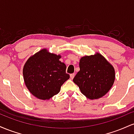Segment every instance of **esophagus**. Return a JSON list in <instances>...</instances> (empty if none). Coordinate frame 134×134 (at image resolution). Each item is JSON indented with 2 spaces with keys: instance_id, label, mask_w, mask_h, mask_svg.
Listing matches in <instances>:
<instances>
[{
  "instance_id": "esophagus-1",
  "label": "esophagus",
  "mask_w": 134,
  "mask_h": 134,
  "mask_svg": "<svg viewBox=\"0 0 134 134\" xmlns=\"http://www.w3.org/2000/svg\"><path fill=\"white\" fill-rule=\"evenodd\" d=\"M74 76H75V74H74V73H73V74H71L70 75V78H71L72 79H73L74 77Z\"/></svg>"
}]
</instances>
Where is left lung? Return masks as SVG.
I'll return each mask as SVG.
<instances>
[{"label": "left lung", "mask_w": 134, "mask_h": 134, "mask_svg": "<svg viewBox=\"0 0 134 134\" xmlns=\"http://www.w3.org/2000/svg\"><path fill=\"white\" fill-rule=\"evenodd\" d=\"M79 67L73 81L89 99L101 98L111 89L115 78V69L101 54L83 57Z\"/></svg>", "instance_id": "left-lung-1"}]
</instances>
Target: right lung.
I'll return each instance as SVG.
<instances>
[{"mask_svg": "<svg viewBox=\"0 0 134 134\" xmlns=\"http://www.w3.org/2000/svg\"><path fill=\"white\" fill-rule=\"evenodd\" d=\"M60 57L43 49L27 60L23 68V77L33 96L49 99L59 93L61 86L69 79L65 64L59 60Z\"/></svg>", "mask_w": 134, "mask_h": 134, "instance_id": "add662e5", "label": "right lung"}]
</instances>
